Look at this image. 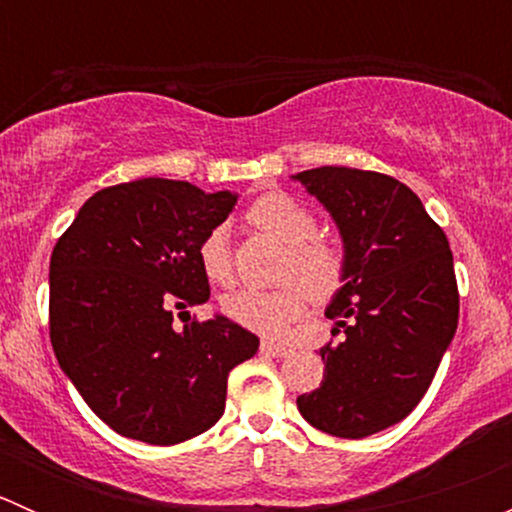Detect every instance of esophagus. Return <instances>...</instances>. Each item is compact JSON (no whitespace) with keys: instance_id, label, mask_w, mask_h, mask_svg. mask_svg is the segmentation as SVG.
<instances>
[{"instance_id":"1","label":"esophagus","mask_w":512,"mask_h":512,"mask_svg":"<svg viewBox=\"0 0 512 512\" xmlns=\"http://www.w3.org/2000/svg\"><path fill=\"white\" fill-rule=\"evenodd\" d=\"M260 352L267 356H275V359H285V356L292 354V349L285 347V344H277V342H270V339H265V342L260 344Z\"/></svg>"}]
</instances>
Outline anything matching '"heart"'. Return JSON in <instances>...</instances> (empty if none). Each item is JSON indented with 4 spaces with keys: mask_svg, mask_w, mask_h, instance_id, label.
Instances as JSON below:
<instances>
[{
    "mask_svg": "<svg viewBox=\"0 0 512 512\" xmlns=\"http://www.w3.org/2000/svg\"><path fill=\"white\" fill-rule=\"evenodd\" d=\"M245 220L287 247L280 272V280L287 285L272 292L240 289L227 294L223 312L252 332L282 337L304 317L309 297L314 302H327L342 289L349 275V255L342 242L317 237V218L312 210L280 190L260 195L247 208ZM198 262L213 285H230L232 255L225 225L205 232L198 245Z\"/></svg>",
    "mask_w": 512,
    "mask_h": 512,
    "instance_id": "1",
    "label": "heart"
}]
</instances>
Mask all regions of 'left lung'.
Wrapping results in <instances>:
<instances>
[{
  "label": "left lung",
  "instance_id": "8db88e82",
  "mask_svg": "<svg viewBox=\"0 0 512 512\" xmlns=\"http://www.w3.org/2000/svg\"><path fill=\"white\" fill-rule=\"evenodd\" d=\"M294 180L332 213L349 255L347 282L327 307L342 339L319 349L324 381L299 396V414L332 436H371L416 409L456 334L451 247L391 175L322 165Z\"/></svg>",
  "mask_w": 512,
  "mask_h": 512
}]
</instances>
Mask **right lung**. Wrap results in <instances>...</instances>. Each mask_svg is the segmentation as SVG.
I'll return each instance as SVG.
<instances>
[{
  "label": "right lung",
  "instance_id": "right-lung-1",
  "mask_svg": "<svg viewBox=\"0 0 512 512\" xmlns=\"http://www.w3.org/2000/svg\"><path fill=\"white\" fill-rule=\"evenodd\" d=\"M237 195L141 178L98 190L49 265V337L89 409L126 438L175 446L215 426L227 376L260 339L227 317L173 314L208 302L198 245Z\"/></svg>",
  "mask_w": 512,
  "mask_h": 512
}]
</instances>
